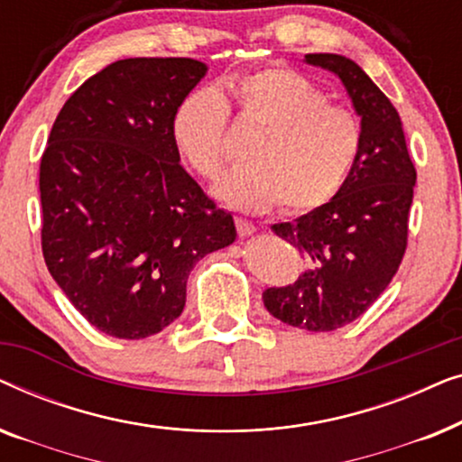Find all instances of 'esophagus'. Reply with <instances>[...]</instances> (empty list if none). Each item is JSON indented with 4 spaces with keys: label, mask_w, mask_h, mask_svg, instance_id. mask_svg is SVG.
<instances>
[{
    "label": "esophagus",
    "mask_w": 462,
    "mask_h": 462,
    "mask_svg": "<svg viewBox=\"0 0 462 462\" xmlns=\"http://www.w3.org/2000/svg\"><path fill=\"white\" fill-rule=\"evenodd\" d=\"M256 231V226L250 223V220H244V218H237V233L242 237H248V236H252V233Z\"/></svg>",
    "instance_id": "obj_1"
}]
</instances>
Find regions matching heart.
I'll return each instance as SVG.
<instances>
[{
	"instance_id": "heart-1",
	"label": "heart",
	"mask_w": 462,
	"mask_h": 462,
	"mask_svg": "<svg viewBox=\"0 0 462 462\" xmlns=\"http://www.w3.org/2000/svg\"><path fill=\"white\" fill-rule=\"evenodd\" d=\"M261 130L245 149L250 163L231 170L214 195L242 212H264L282 201L288 212L328 204L349 179L362 149V125L349 109L328 105L326 94L288 67L223 79L189 92L172 113L170 132L179 153L206 179L226 162V105Z\"/></svg>"
}]
</instances>
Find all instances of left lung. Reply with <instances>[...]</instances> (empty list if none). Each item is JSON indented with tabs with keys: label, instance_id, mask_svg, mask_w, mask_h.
Wrapping results in <instances>:
<instances>
[{
	"label": "left lung",
	"instance_id": "8db88e82",
	"mask_svg": "<svg viewBox=\"0 0 462 462\" xmlns=\"http://www.w3.org/2000/svg\"><path fill=\"white\" fill-rule=\"evenodd\" d=\"M305 62L340 79L362 125V149L328 204L271 225L299 252L305 271L294 283L264 290L263 302L283 324L330 332L357 319L397 273L416 170L395 106L356 60L326 52L305 54Z\"/></svg>",
	"mask_w": 462,
	"mask_h": 462
}]
</instances>
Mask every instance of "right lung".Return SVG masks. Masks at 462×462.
<instances>
[{"mask_svg": "<svg viewBox=\"0 0 462 462\" xmlns=\"http://www.w3.org/2000/svg\"><path fill=\"white\" fill-rule=\"evenodd\" d=\"M193 59H124L78 88L40 166L42 250L69 302L116 338L162 332L233 217L180 166L170 122L206 78Z\"/></svg>", "mask_w": 462, "mask_h": 462, "instance_id": "right-lung-1", "label": "right lung"}]
</instances>
